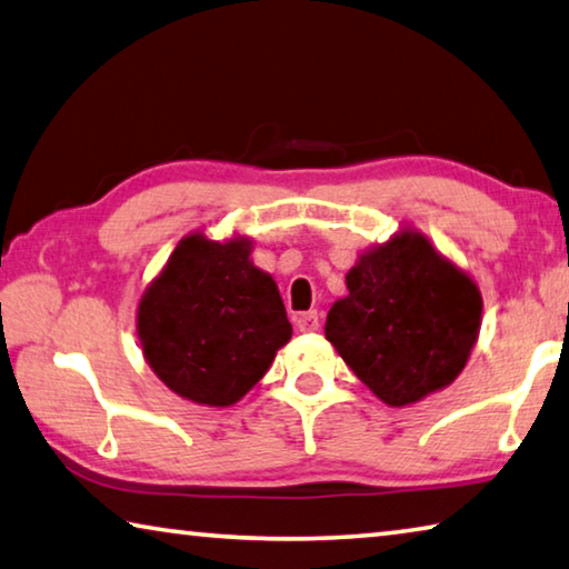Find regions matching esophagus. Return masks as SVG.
Wrapping results in <instances>:
<instances>
[{"instance_id": "esophagus-1", "label": "esophagus", "mask_w": 569, "mask_h": 569, "mask_svg": "<svg viewBox=\"0 0 569 569\" xmlns=\"http://www.w3.org/2000/svg\"><path fill=\"white\" fill-rule=\"evenodd\" d=\"M297 327H300V332H315L317 327H320V315L317 312H300L295 317Z\"/></svg>"}]
</instances>
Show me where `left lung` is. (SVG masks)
<instances>
[{"label": "left lung", "instance_id": "obj_1", "mask_svg": "<svg viewBox=\"0 0 569 569\" xmlns=\"http://www.w3.org/2000/svg\"><path fill=\"white\" fill-rule=\"evenodd\" d=\"M347 290L327 312L325 335L382 402H417L462 372L482 297L422 234L402 232L362 254Z\"/></svg>", "mask_w": 569, "mask_h": 569}]
</instances>
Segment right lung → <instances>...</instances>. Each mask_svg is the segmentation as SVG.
Here are the masks:
<instances>
[{
  "label": "right lung",
  "mask_w": 569,
  "mask_h": 569,
  "mask_svg": "<svg viewBox=\"0 0 569 569\" xmlns=\"http://www.w3.org/2000/svg\"><path fill=\"white\" fill-rule=\"evenodd\" d=\"M149 367L179 397L227 407L262 380L292 337L274 279L249 262L244 239L189 234L139 302Z\"/></svg>",
  "instance_id": "1"
}]
</instances>
